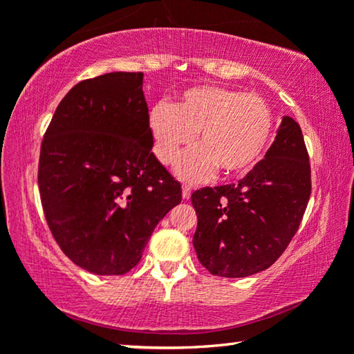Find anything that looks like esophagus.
Instances as JSON below:
<instances>
[{
  "label": "esophagus",
  "mask_w": 354,
  "mask_h": 354,
  "mask_svg": "<svg viewBox=\"0 0 354 354\" xmlns=\"http://www.w3.org/2000/svg\"><path fill=\"white\" fill-rule=\"evenodd\" d=\"M190 195H192V189L189 187V185H183V198L189 200Z\"/></svg>",
  "instance_id": "1"
}]
</instances>
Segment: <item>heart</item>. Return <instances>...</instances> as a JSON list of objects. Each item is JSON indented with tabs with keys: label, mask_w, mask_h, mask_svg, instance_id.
I'll return each instance as SVG.
<instances>
[{
	"label": "heart",
	"mask_w": 354,
	"mask_h": 354,
	"mask_svg": "<svg viewBox=\"0 0 354 354\" xmlns=\"http://www.w3.org/2000/svg\"><path fill=\"white\" fill-rule=\"evenodd\" d=\"M148 128L153 151L164 165L175 164L196 134L200 148L185 156L176 173L185 181H203L215 169L226 176L248 171L270 139L273 115L257 95L198 86L187 88L171 106H153Z\"/></svg>",
	"instance_id": "obj_1"
}]
</instances>
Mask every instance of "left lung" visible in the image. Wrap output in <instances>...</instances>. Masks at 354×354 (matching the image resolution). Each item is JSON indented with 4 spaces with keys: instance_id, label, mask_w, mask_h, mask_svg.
Segmentation results:
<instances>
[{
    "instance_id": "1",
    "label": "left lung",
    "mask_w": 354,
    "mask_h": 354,
    "mask_svg": "<svg viewBox=\"0 0 354 354\" xmlns=\"http://www.w3.org/2000/svg\"><path fill=\"white\" fill-rule=\"evenodd\" d=\"M310 196V165L299 124L283 117L272 147L237 184L192 194L194 247L215 277L259 273L284 253Z\"/></svg>"
}]
</instances>
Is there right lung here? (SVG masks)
Instances as JSON below:
<instances>
[{"mask_svg":"<svg viewBox=\"0 0 354 354\" xmlns=\"http://www.w3.org/2000/svg\"><path fill=\"white\" fill-rule=\"evenodd\" d=\"M143 73L113 71L65 95L40 148L39 189L59 247L84 270L124 274L181 184L156 159Z\"/></svg>","mask_w":354,"mask_h":354,"instance_id":"right-lung-1","label":"right lung"}]
</instances>
